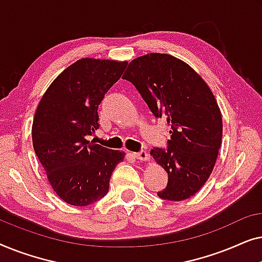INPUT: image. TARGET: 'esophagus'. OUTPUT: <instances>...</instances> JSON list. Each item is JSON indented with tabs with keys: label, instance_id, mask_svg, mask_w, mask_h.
<instances>
[{
	"label": "esophagus",
	"instance_id": "34e87169",
	"mask_svg": "<svg viewBox=\"0 0 262 262\" xmlns=\"http://www.w3.org/2000/svg\"><path fill=\"white\" fill-rule=\"evenodd\" d=\"M134 156L139 161H148L149 160V155L145 150H142V151H139V152H135Z\"/></svg>",
	"mask_w": 262,
	"mask_h": 262
}]
</instances>
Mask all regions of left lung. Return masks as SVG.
Returning <instances> with one entry per match:
<instances>
[{"mask_svg":"<svg viewBox=\"0 0 262 262\" xmlns=\"http://www.w3.org/2000/svg\"><path fill=\"white\" fill-rule=\"evenodd\" d=\"M123 77L170 127L168 148L150 151L168 174L167 187L157 195L171 202L191 198L212 173L221 148L223 124L212 92L188 64L167 53L138 57Z\"/></svg>","mask_w":262,"mask_h":262,"instance_id":"obj_1","label":"left lung"}]
</instances>
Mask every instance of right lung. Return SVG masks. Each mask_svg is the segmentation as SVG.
<instances>
[{
	"mask_svg": "<svg viewBox=\"0 0 262 262\" xmlns=\"http://www.w3.org/2000/svg\"><path fill=\"white\" fill-rule=\"evenodd\" d=\"M126 62L82 58L46 89L35 111L32 141L53 191L74 206L103 198L125 152L88 141L99 128L98 108Z\"/></svg>",
	"mask_w": 262,
	"mask_h": 262,
	"instance_id": "1",
	"label": "right lung"
}]
</instances>
